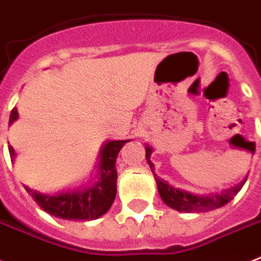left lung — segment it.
I'll list each match as a JSON object with an SVG mask.
<instances>
[{
	"instance_id": "1",
	"label": "left lung",
	"mask_w": 261,
	"mask_h": 261,
	"mask_svg": "<svg viewBox=\"0 0 261 261\" xmlns=\"http://www.w3.org/2000/svg\"><path fill=\"white\" fill-rule=\"evenodd\" d=\"M146 149V161L150 167L153 176L157 182L159 194L164 203L167 206L172 207L174 210L181 211V213H203V211H210L219 208L229 203L236 195L239 194V191L243 188V186L247 181V178H244L243 181L237 184L236 187H231L229 190H225L219 194H208V195H195L190 194L187 191H182L180 188H174L169 186L165 180L160 178L154 172V165L150 161L151 147L145 146Z\"/></svg>"
}]
</instances>
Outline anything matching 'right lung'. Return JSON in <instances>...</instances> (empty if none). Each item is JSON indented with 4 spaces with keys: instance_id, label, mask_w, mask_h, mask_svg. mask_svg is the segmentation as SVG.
I'll use <instances>...</instances> for the list:
<instances>
[{
    "instance_id": "right-lung-1",
    "label": "right lung",
    "mask_w": 261,
    "mask_h": 261,
    "mask_svg": "<svg viewBox=\"0 0 261 261\" xmlns=\"http://www.w3.org/2000/svg\"><path fill=\"white\" fill-rule=\"evenodd\" d=\"M18 118L17 108L14 107L10 112L9 124ZM126 141H108L101 147L98 155L97 178L90 186L62 191L59 194L46 195L36 190L25 187L27 192L48 214L63 219L74 221H92L97 219L110 210L116 196V157L124 146ZM10 159H14V149L9 146Z\"/></svg>"
}]
</instances>
